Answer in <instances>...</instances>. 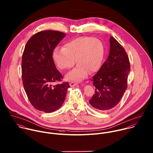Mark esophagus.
Segmentation results:
<instances>
[{"instance_id":"esophagus-1","label":"esophagus","mask_w":153,"mask_h":153,"mask_svg":"<svg viewBox=\"0 0 153 153\" xmlns=\"http://www.w3.org/2000/svg\"><path fill=\"white\" fill-rule=\"evenodd\" d=\"M77 85V83H76V82H71L70 83V86H71V87H73V86H76Z\"/></svg>"}]
</instances>
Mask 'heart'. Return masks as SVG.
Instances as JSON below:
<instances>
[{
    "mask_svg": "<svg viewBox=\"0 0 153 153\" xmlns=\"http://www.w3.org/2000/svg\"><path fill=\"white\" fill-rule=\"evenodd\" d=\"M104 55L102 42L91 37H79L65 43L64 48L57 47L53 52V58L61 70L73 67L76 60L78 65L66 76L68 80L84 79L88 71H97L102 64Z\"/></svg>",
    "mask_w": 153,
    "mask_h": 153,
    "instance_id": "obj_1",
    "label": "heart"
}]
</instances>
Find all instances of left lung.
Here are the masks:
<instances>
[{
  "mask_svg": "<svg viewBox=\"0 0 153 153\" xmlns=\"http://www.w3.org/2000/svg\"><path fill=\"white\" fill-rule=\"evenodd\" d=\"M110 52L107 59L92 77L95 94L89 101L100 112H107L121 100L128 86L130 62L122 46L113 37L110 38Z\"/></svg>",
  "mask_w": 153,
  "mask_h": 153,
  "instance_id": "left-lung-1",
  "label": "left lung"
}]
</instances>
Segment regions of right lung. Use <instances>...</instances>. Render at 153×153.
I'll return each mask as SVG.
<instances>
[{"label":"right lung","instance_id":"obj_1","mask_svg":"<svg viewBox=\"0 0 153 153\" xmlns=\"http://www.w3.org/2000/svg\"><path fill=\"white\" fill-rule=\"evenodd\" d=\"M65 35L54 30L38 32L28 40L22 54L24 90L31 105L45 113H52L60 108L70 87L68 82L52 85L62 79L55 67L52 53Z\"/></svg>","mask_w":153,"mask_h":153}]
</instances>
